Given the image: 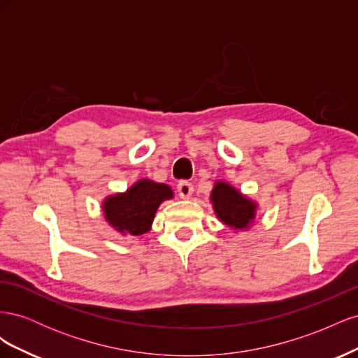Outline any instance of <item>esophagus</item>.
Here are the masks:
<instances>
[{
    "mask_svg": "<svg viewBox=\"0 0 358 358\" xmlns=\"http://www.w3.org/2000/svg\"><path fill=\"white\" fill-rule=\"evenodd\" d=\"M178 192H179V197L180 199H191L192 192H194V187L192 183L187 182V180H182L178 183Z\"/></svg>",
    "mask_w": 358,
    "mask_h": 358,
    "instance_id": "34e87169",
    "label": "esophagus"
}]
</instances>
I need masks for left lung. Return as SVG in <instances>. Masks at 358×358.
Wrapping results in <instances>:
<instances>
[{
  "mask_svg": "<svg viewBox=\"0 0 358 358\" xmlns=\"http://www.w3.org/2000/svg\"><path fill=\"white\" fill-rule=\"evenodd\" d=\"M210 201L218 218L231 229L242 230L255 218V203L225 182H216Z\"/></svg>",
  "mask_w": 358,
  "mask_h": 358,
  "instance_id": "1",
  "label": "left lung"
}]
</instances>
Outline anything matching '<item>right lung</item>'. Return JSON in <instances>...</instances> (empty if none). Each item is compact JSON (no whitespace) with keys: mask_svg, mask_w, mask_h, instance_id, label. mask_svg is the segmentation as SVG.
Instances as JSON below:
<instances>
[{"mask_svg":"<svg viewBox=\"0 0 358 358\" xmlns=\"http://www.w3.org/2000/svg\"><path fill=\"white\" fill-rule=\"evenodd\" d=\"M171 197L169 185L142 179L127 192L106 199L104 216L117 231L142 236L150 230L158 206Z\"/></svg>","mask_w":358,"mask_h":358,"instance_id":"add662e5","label":"right lung"}]
</instances>
